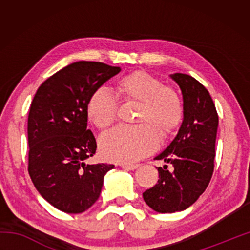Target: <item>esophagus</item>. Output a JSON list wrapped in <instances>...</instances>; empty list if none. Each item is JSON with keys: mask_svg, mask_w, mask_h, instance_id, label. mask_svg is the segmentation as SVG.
Wrapping results in <instances>:
<instances>
[{"mask_svg": "<svg viewBox=\"0 0 250 250\" xmlns=\"http://www.w3.org/2000/svg\"><path fill=\"white\" fill-rule=\"evenodd\" d=\"M120 167H121L122 168H125V170H131V171H133V170H135V168H138V167H139V164H128V163H122V164H120Z\"/></svg>", "mask_w": 250, "mask_h": 250, "instance_id": "obj_1", "label": "esophagus"}]
</instances>
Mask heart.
Here are the masks:
<instances>
[{"label": "heart", "instance_id": "b5f03b06", "mask_svg": "<svg viewBox=\"0 0 250 250\" xmlns=\"http://www.w3.org/2000/svg\"><path fill=\"white\" fill-rule=\"evenodd\" d=\"M117 89L126 103L139 104L135 117L139 125H120L104 133L99 147L109 161L133 163L156 150L159 132L168 135L180 125L183 101L176 90L142 70L120 78ZM86 113L97 128L107 129L117 119L118 103L111 92L99 88L88 99Z\"/></svg>", "mask_w": 250, "mask_h": 250}]
</instances>
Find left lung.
I'll return each instance as SVG.
<instances>
[{
  "label": "left lung",
  "mask_w": 250,
  "mask_h": 250,
  "mask_svg": "<svg viewBox=\"0 0 250 250\" xmlns=\"http://www.w3.org/2000/svg\"><path fill=\"white\" fill-rule=\"evenodd\" d=\"M183 95L184 118L170 146L155 160L172 164L158 167L159 180L143 193V200L158 213H174L197 201L214 172L218 115L208 90L192 76L173 74Z\"/></svg>",
  "instance_id": "obj_1"
}]
</instances>
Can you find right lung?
I'll list each match as a JSON object with an SVG mask.
<instances>
[{
    "mask_svg": "<svg viewBox=\"0 0 250 250\" xmlns=\"http://www.w3.org/2000/svg\"><path fill=\"white\" fill-rule=\"evenodd\" d=\"M120 67L77 62L41 84L27 121L28 173L49 204L68 214L87 210L98 200L105 173L113 164H86L96 153V139L87 129V101L117 75Z\"/></svg>",
    "mask_w": 250,
    "mask_h": 250,
    "instance_id": "right-lung-1",
    "label": "right lung"
}]
</instances>
